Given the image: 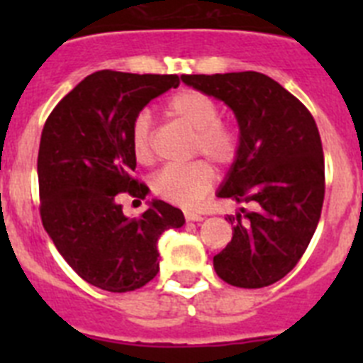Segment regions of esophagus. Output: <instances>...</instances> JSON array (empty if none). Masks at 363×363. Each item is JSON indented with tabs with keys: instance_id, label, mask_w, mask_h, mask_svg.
<instances>
[{
	"instance_id": "obj_1",
	"label": "esophagus",
	"mask_w": 363,
	"mask_h": 363,
	"mask_svg": "<svg viewBox=\"0 0 363 363\" xmlns=\"http://www.w3.org/2000/svg\"><path fill=\"white\" fill-rule=\"evenodd\" d=\"M185 220H187V221H201V220H203V216H201V214H196V213H191V211H187V213H185Z\"/></svg>"
}]
</instances>
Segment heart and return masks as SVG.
Masks as SVG:
<instances>
[{"mask_svg": "<svg viewBox=\"0 0 363 363\" xmlns=\"http://www.w3.org/2000/svg\"><path fill=\"white\" fill-rule=\"evenodd\" d=\"M167 116L194 133L192 156H205L218 165H229L238 154L240 138L234 127L220 120V105L205 92L184 89L165 104ZM130 147L138 163L152 162V123L147 112H140L130 127ZM216 178L213 165L194 160L185 165H167L150 179L156 196L182 207H196L211 191Z\"/></svg>", "mask_w": 363, "mask_h": 363, "instance_id": "obj_1", "label": "heart"}]
</instances>
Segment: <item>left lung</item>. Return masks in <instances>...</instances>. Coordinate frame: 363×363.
<instances>
[{
  "label": "left lung",
  "instance_id": "obj_1",
  "mask_svg": "<svg viewBox=\"0 0 363 363\" xmlns=\"http://www.w3.org/2000/svg\"><path fill=\"white\" fill-rule=\"evenodd\" d=\"M182 82L225 101L240 125L238 156L220 198L255 203L229 216L233 238L214 256L223 281L267 287L294 269L320 221L325 163L316 121L265 74H184Z\"/></svg>",
  "mask_w": 363,
  "mask_h": 363
}]
</instances>
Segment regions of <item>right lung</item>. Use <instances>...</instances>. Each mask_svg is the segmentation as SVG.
I'll list each match as a JSON object with an SVG mask.
<instances>
[{"mask_svg":"<svg viewBox=\"0 0 363 363\" xmlns=\"http://www.w3.org/2000/svg\"><path fill=\"white\" fill-rule=\"evenodd\" d=\"M176 74L99 70L54 107L38 152L40 214L60 255L99 289L127 293L160 271L158 240L185 223L184 213L154 200L127 218L120 196L149 191L130 172L136 158L130 127L150 99L178 86Z\"/></svg>","mask_w":363,"mask_h":363,"instance_id":"add662e5","label":"right lung"}]
</instances>
